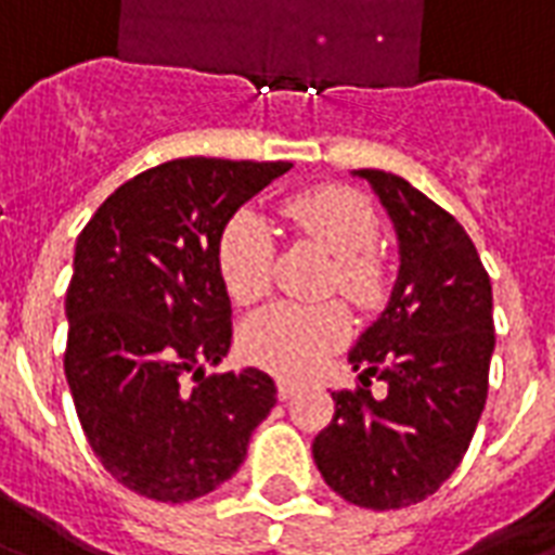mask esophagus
Returning a JSON list of instances; mask_svg holds the SVG:
<instances>
[{
	"label": "esophagus",
	"instance_id": "1",
	"mask_svg": "<svg viewBox=\"0 0 555 555\" xmlns=\"http://www.w3.org/2000/svg\"><path fill=\"white\" fill-rule=\"evenodd\" d=\"M300 386L294 384V380H279L276 384V396L282 398V401H288V398H294V392H297Z\"/></svg>",
	"mask_w": 555,
	"mask_h": 555
}]
</instances>
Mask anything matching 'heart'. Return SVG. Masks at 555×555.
Segmentation results:
<instances>
[{
	"instance_id": "obj_1",
	"label": "heart",
	"mask_w": 555,
	"mask_h": 555,
	"mask_svg": "<svg viewBox=\"0 0 555 555\" xmlns=\"http://www.w3.org/2000/svg\"><path fill=\"white\" fill-rule=\"evenodd\" d=\"M282 214L306 241L330 253V291H338L357 309L384 300V270L372 255L380 237L374 205L350 186H314L282 202ZM273 237L264 219L241 210L225 222L217 243L219 276L234 302L249 306L273 285ZM350 336V314L341 302H276L249 314L241 326V353L253 365L282 377H302L338 350Z\"/></svg>"
}]
</instances>
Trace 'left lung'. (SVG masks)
<instances>
[{"label":"left lung","mask_w":555,"mask_h":555,"mask_svg":"<svg viewBox=\"0 0 555 555\" xmlns=\"http://www.w3.org/2000/svg\"><path fill=\"white\" fill-rule=\"evenodd\" d=\"M396 222L398 282L384 314L350 350L357 389L333 392L336 416L312 442L341 500L389 512L428 500L464 461L488 401L490 276L464 225L404 178L357 169ZM384 379L387 396H371Z\"/></svg>","instance_id":"left-lung-1"}]
</instances>
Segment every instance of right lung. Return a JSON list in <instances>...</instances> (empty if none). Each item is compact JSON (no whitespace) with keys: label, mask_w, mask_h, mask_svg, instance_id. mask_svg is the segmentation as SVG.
<instances>
[{"label":"right lung","mask_w":555,"mask_h":555,"mask_svg":"<svg viewBox=\"0 0 555 555\" xmlns=\"http://www.w3.org/2000/svg\"><path fill=\"white\" fill-rule=\"evenodd\" d=\"M288 169L169 159L121 183L77 237L65 377L91 452L139 496L190 502L217 490L276 404L270 374L205 365L231 348L219 234Z\"/></svg>","instance_id":"add662e5"}]
</instances>
